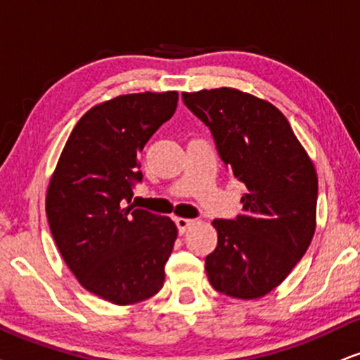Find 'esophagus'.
Returning <instances> with one entry per match:
<instances>
[{
  "label": "esophagus",
  "instance_id": "esophagus-1",
  "mask_svg": "<svg viewBox=\"0 0 360 360\" xmlns=\"http://www.w3.org/2000/svg\"><path fill=\"white\" fill-rule=\"evenodd\" d=\"M174 222H176V226H177V231H179V234H184L186 231H188L189 227L194 224L193 219H184V217H176Z\"/></svg>",
  "mask_w": 360,
  "mask_h": 360
}]
</instances>
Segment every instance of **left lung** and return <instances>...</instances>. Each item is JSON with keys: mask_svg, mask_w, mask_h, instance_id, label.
Returning a JSON list of instances; mask_svg holds the SVG:
<instances>
[{"mask_svg": "<svg viewBox=\"0 0 360 360\" xmlns=\"http://www.w3.org/2000/svg\"><path fill=\"white\" fill-rule=\"evenodd\" d=\"M211 131L227 169L245 184L243 212L214 219L209 282L236 299L277 288L301 261L316 231L317 174L285 116L271 103L233 88L183 93Z\"/></svg>", "mask_w": 360, "mask_h": 360, "instance_id": "8db88e82", "label": "left lung"}]
</instances>
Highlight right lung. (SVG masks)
<instances>
[{
  "label": "right lung",
  "mask_w": 360,
  "mask_h": 360,
  "mask_svg": "<svg viewBox=\"0 0 360 360\" xmlns=\"http://www.w3.org/2000/svg\"><path fill=\"white\" fill-rule=\"evenodd\" d=\"M177 93L117 96L75 126L46 194L49 229L79 284L112 304L153 297L177 238L169 217L131 204L143 181L138 154L169 121Z\"/></svg>",
  "instance_id": "1"
}]
</instances>
